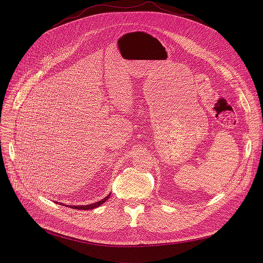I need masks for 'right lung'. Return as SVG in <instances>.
<instances>
[{"instance_id": "1", "label": "right lung", "mask_w": 263, "mask_h": 263, "mask_svg": "<svg viewBox=\"0 0 263 263\" xmlns=\"http://www.w3.org/2000/svg\"><path fill=\"white\" fill-rule=\"evenodd\" d=\"M109 195H110V193L107 196H105L103 199L97 201V202H93V203H90V204H85V205H68V204H65V206H69V208L77 209V210H91V209H95V208H98V206L103 204L109 198ZM58 203L64 205V203H62V202H58Z\"/></svg>"}]
</instances>
